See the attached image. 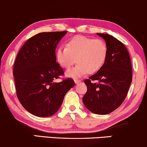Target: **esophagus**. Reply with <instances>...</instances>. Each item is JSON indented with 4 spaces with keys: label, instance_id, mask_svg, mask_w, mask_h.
I'll use <instances>...</instances> for the list:
<instances>
[{
    "label": "esophagus",
    "instance_id": "esophagus-1",
    "mask_svg": "<svg viewBox=\"0 0 147 147\" xmlns=\"http://www.w3.org/2000/svg\"><path fill=\"white\" fill-rule=\"evenodd\" d=\"M74 81H75V82L76 84H77V83H79L81 82V80L78 79H74Z\"/></svg>",
    "mask_w": 147,
    "mask_h": 147
}]
</instances>
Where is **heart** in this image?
<instances>
[{
	"label": "heart",
	"mask_w": 147,
	"mask_h": 147,
	"mask_svg": "<svg viewBox=\"0 0 147 147\" xmlns=\"http://www.w3.org/2000/svg\"><path fill=\"white\" fill-rule=\"evenodd\" d=\"M108 54V47L102 39L78 36L70 39L66 47H60L56 59L63 68L68 69L76 62L75 67L68 70V77H81L85 73H95L102 67Z\"/></svg>",
	"instance_id": "obj_1"
}]
</instances>
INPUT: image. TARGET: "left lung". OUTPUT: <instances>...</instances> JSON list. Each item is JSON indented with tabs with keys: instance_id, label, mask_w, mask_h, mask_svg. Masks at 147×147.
Masks as SVG:
<instances>
[{
	"instance_id": "8db88e82",
	"label": "left lung",
	"mask_w": 147,
	"mask_h": 147,
	"mask_svg": "<svg viewBox=\"0 0 147 147\" xmlns=\"http://www.w3.org/2000/svg\"><path fill=\"white\" fill-rule=\"evenodd\" d=\"M97 34L105 39L108 54L102 67L84 81L87 90L83 102L91 112L107 115L125 99L132 81V68L127 49L120 40L108 34Z\"/></svg>"
}]
</instances>
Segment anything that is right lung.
<instances>
[{"label": "right lung", "instance_id": "obj_1", "mask_svg": "<svg viewBox=\"0 0 147 147\" xmlns=\"http://www.w3.org/2000/svg\"><path fill=\"white\" fill-rule=\"evenodd\" d=\"M66 32L38 33L24 44L16 57L13 73L17 96L24 109L35 116L45 117L56 113L75 85L70 78L54 82L64 74L56 62L55 49Z\"/></svg>", "mask_w": 147, "mask_h": 147}]
</instances>
